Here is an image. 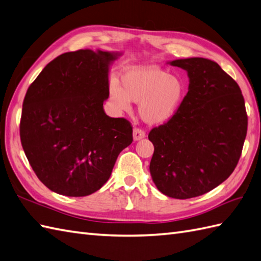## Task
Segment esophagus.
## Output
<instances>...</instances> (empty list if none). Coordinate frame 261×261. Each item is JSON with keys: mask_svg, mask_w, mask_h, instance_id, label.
<instances>
[{"mask_svg": "<svg viewBox=\"0 0 261 261\" xmlns=\"http://www.w3.org/2000/svg\"><path fill=\"white\" fill-rule=\"evenodd\" d=\"M145 137V132L140 129V128H135L133 130V138H134V141H141L143 138Z\"/></svg>", "mask_w": 261, "mask_h": 261, "instance_id": "34e87169", "label": "esophagus"}]
</instances>
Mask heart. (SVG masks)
Instances as JSON below:
<instances>
[{
    "label": "heart",
    "instance_id": "heart-1",
    "mask_svg": "<svg viewBox=\"0 0 261 261\" xmlns=\"http://www.w3.org/2000/svg\"><path fill=\"white\" fill-rule=\"evenodd\" d=\"M120 87L109 86V100L116 111L128 112L130 101L138 103L142 119L150 125L170 121L181 107L185 96L183 80L154 66L127 69L120 76Z\"/></svg>",
    "mask_w": 261,
    "mask_h": 261
}]
</instances>
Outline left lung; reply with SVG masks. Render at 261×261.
Returning a JSON list of instances; mask_svg holds the SVG:
<instances>
[{
  "label": "left lung",
  "instance_id": "obj_1",
  "mask_svg": "<svg viewBox=\"0 0 261 261\" xmlns=\"http://www.w3.org/2000/svg\"><path fill=\"white\" fill-rule=\"evenodd\" d=\"M188 72L178 112L148 134L149 172L156 188L174 199L204 194L227 179L240 159L248 117L238 84L204 58L169 61Z\"/></svg>",
  "mask_w": 261,
  "mask_h": 261
}]
</instances>
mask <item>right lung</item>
I'll use <instances>...</instances> for the list:
<instances>
[{
	"label": "right lung",
	"mask_w": 261,
	"mask_h": 261,
	"mask_svg": "<svg viewBox=\"0 0 261 261\" xmlns=\"http://www.w3.org/2000/svg\"><path fill=\"white\" fill-rule=\"evenodd\" d=\"M120 52H66L29 87L20 123L22 147L45 187L86 196L112 174L119 153L133 142L128 120L103 111L109 69Z\"/></svg>",
	"instance_id": "1"
}]
</instances>
